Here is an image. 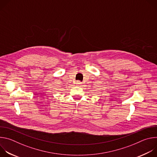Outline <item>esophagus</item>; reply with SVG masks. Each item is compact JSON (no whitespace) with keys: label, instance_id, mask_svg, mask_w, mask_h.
I'll list each match as a JSON object with an SVG mask.
<instances>
[{"label":"esophagus","instance_id":"34e87169","mask_svg":"<svg viewBox=\"0 0 157 157\" xmlns=\"http://www.w3.org/2000/svg\"><path fill=\"white\" fill-rule=\"evenodd\" d=\"M76 84H81V81H76Z\"/></svg>","mask_w":157,"mask_h":157}]
</instances>
